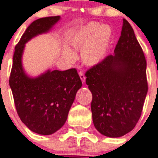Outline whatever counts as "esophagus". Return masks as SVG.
<instances>
[{
	"instance_id": "34e87169",
	"label": "esophagus",
	"mask_w": 158,
	"mask_h": 158,
	"mask_svg": "<svg viewBox=\"0 0 158 158\" xmlns=\"http://www.w3.org/2000/svg\"><path fill=\"white\" fill-rule=\"evenodd\" d=\"M79 77H80V79H81V81L83 84H84V82H85V79H86V77H85V75H84V72L83 71H80L79 73Z\"/></svg>"
}]
</instances>
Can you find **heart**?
I'll return each mask as SVG.
<instances>
[{
  "label": "heart",
  "instance_id": "b5f03b06",
  "mask_svg": "<svg viewBox=\"0 0 158 158\" xmlns=\"http://www.w3.org/2000/svg\"><path fill=\"white\" fill-rule=\"evenodd\" d=\"M112 40V31L108 25L91 23L82 27L73 34L69 43L74 49L81 50L80 57L84 64L93 66L102 60ZM64 58L69 62L75 59L71 51L64 48Z\"/></svg>",
  "mask_w": 158,
  "mask_h": 158
}]
</instances>
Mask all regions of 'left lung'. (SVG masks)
<instances>
[{"label":"left lung","instance_id":"8db88e82","mask_svg":"<svg viewBox=\"0 0 158 158\" xmlns=\"http://www.w3.org/2000/svg\"><path fill=\"white\" fill-rule=\"evenodd\" d=\"M146 68L143 52L124 19L114 53L85 74L93 94V121L102 135L121 137L135 127L148 93Z\"/></svg>","mask_w":158,"mask_h":158}]
</instances>
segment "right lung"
<instances>
[{
	"label": "right lung",
	"instance_id": "1",
	"mask_svg": "<svg viewBox=\"0 0 158 158\" xmlns=\"http://www.w3.org/2000/svg\"><path fill=\"white\" fill-rule=\"evenodd\" d=\"M60 19V16H52L33 21L14 53L9 83L16 110L22 122L38 135H50L64 125L77 91L82 87L76 69H48L38 76L30 77L23 68L22 56L26 43L49 32Z\"/></svg>",
	"mask_w": 158,
	"mask_h": 158
}]
</instances>
